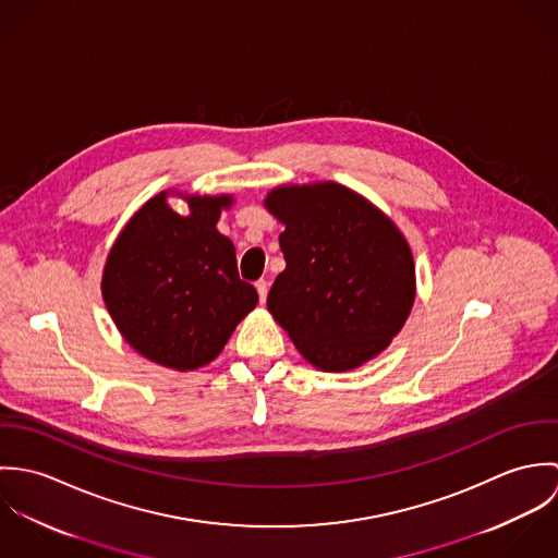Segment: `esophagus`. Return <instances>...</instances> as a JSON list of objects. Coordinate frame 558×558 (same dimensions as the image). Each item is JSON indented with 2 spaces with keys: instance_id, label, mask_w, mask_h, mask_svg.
<instances>
[{
  "instance_id": "esophagus-1",
  "label": "esophagus",
  "mask_w": 558,
  "mask_h": 558,
  "mask_svg": "<svg viewBox=\"0 0 558 558\" xmlns=\"http://www.w3.org/2000/svg\"><path fill=\"white\" fill-rule=\"evenodd\" d=\"M255 290H257V296H259V303L266 301V294H268V283L264 279L255 281Z\"/></svg>"
}]
</instances>
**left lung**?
Here are the masks:
<instances>
[{"label": "left lung", "instance_id": "8db88e82", "mask_svg": "<svg viewBox=\"0 0 558 558\" xmlns=\"http://www.w3.org/2000/svg\"><path fill=\"white\" fill-rule=\"evenodd\" d=\"M266 210L286 226V270L268 312L322 372H350L387 350L416 294L414 257L398 226L339 182L281 184Z\"/></svg>", "mask_w": 558, "mask_h": 558}]
</instances>
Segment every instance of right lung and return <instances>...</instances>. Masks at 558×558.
<instances>
[{
  "mask_svg": "<svg viewBox=\"0 0 558 558\" xmlns=\"http://www.w3.org/2000/svg\"><path fill=\"white\" fill-rule=\"evenodd\" d=\"M160 191L113 242L100 292L126 343L153 363L191 372L215 361L257 305L242 281L232 240L217 230L232 195H180L189 215Z\"/></svg>",
  "mask_w": 558,
  "mask_h": 558,
  "instance_id": "right-lung-1",
  "label": "right lung"
}]
</instances>
